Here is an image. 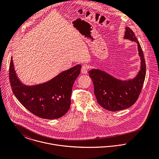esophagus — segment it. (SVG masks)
Segmentation results:
<instances>
[{
  "instance_id": "34e87169",
  "label": "esophagus",
  "mask_w": 159,
  "mask_h": 159,
  "mask_svg": "<svg viewBox=\"0 0 159 159\" xmlns=\"http://www.w3.org/2000/svg\"><path fill=\"white\" fill-rule=\"evenodd\" d=\"M88 70H89L88 67L87 66L84 65V66H83L82 67H81V73H82L83 74H86V73H88Z\"/></svg>"
}]
</instances>
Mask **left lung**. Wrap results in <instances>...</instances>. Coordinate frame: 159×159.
<instances>
[{
  "label": "left lung",
  "mask_w": 159,
  "mask_h": 159,
  "mask_svg": "<svg viewBox=\"0 0 159 159\" xmlns=\"http://www.w3.org/2000/svg\"><path fill=\"white\" fill-rule=\"evenodd\" d=\"M124 39L138 44L141 58V69L136 77L128 81L117 80L98 69L89 71L94 88V94L98 103L107 110L116 111L132 107L138 98L146 76V63L142 48L133 30L125 27Z\"/></svg>",
  "instance_id": "obj_1"
}]
</instances>
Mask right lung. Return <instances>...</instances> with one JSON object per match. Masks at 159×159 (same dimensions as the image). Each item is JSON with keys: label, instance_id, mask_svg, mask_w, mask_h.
<instances>
[{"label": "right lung", "instance_id": "obj_1", "mask_svg": "<svg viewBox=\"0 0 159 159\" xmlns=\"http://www.w3.org/2000/svg\"><path fill=\"white\" fill-rule=\"evenodd\" d=\"M81 68V65L76 66L46 83L29 86L24 85L17 77L11 57L9 67L10 86L17 99L31 113L43 119H58L70 107L73 85Z\"/></svg>", "mask_w": 159, "mask_h": 159}]
</instances>
